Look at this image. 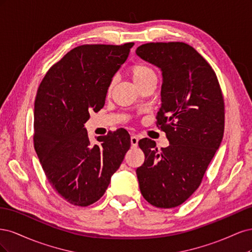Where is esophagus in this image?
<instances>
[{"mask_svg":"<svg viewBox=\"0 0 252 252\" xmlns=\"http://www.w3.org/2000/svg\"><path fill=\"white\" fill-rule=\"evenodd\" d=\"M130 142H131V145L133 147L138 146V143H139V136L135 135V134H132L131 138H130Z\"/></svg>","mask_w":252,"mask_h":252,"instance_id":"34e87169","label":"esophagus"}]
</instances>
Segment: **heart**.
Segmentation results:
<instances>
[{
	"instance_id": "heart-1",
	"label": "heart",
	"mask_w": 252,
	"mask_h": 252,
	"mask_svg": "<svg viewBox=\"0 0 252 252\" xmlns=\"http://www.w3.org/2000/svg\"><path fill=\"white\" fill-rule=\"evenodd\" d=\"M129 72H130L131 77L136 85H140L141 83L147 81L149 79H156V73L151 69V68L145 64H134L129 68ZM113 80L110 81L108 85V91L111 90L113 86Z\"/></svg>"
}]
</instances>
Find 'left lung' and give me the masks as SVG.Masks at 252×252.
<instances>
[{"label":"left lung","instance_id":"8db88e82","mask_svg":"<svg viewBox=\"0 0 252 252\" xmlns=\"http://www.w3.org/2000/svg\"><path fill=\"white\" fill-rule=\"evenodd\" d=\"M136 55L162 71V105L157 126L169 146L156 142L139 146L144 164L136 169L141 193L158 208H173L201 185L224 134V98L215 70L199 52L183 42L147 43Z\"/></svg>","mask_w":252,"mask_h":252}]
</instances>
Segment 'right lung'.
<instances>
[{
	"mask_svg": "<svg viewBox=\"0 0 252 252\" xmlns=\"http://www.w3.org/2000/svg\"><path fill=\"white\" fill-rule=\"evenodd\" d=\"M134 43L82 45L50 67L34 101V149L50 185L72 205L86 207L107 189L130 148L121 128L91 144L84 124L103 108L112 77Z\"/></svg>",
	"mask_w": 252,
	"mask_h": 252,
	"instance_id": "obj_1",
	"label": "right lung"
}]
</instances>
